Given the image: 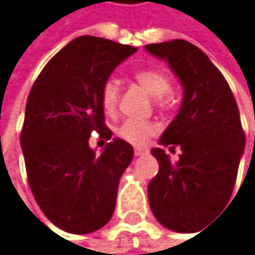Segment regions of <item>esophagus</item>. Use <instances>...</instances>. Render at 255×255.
<instances>
[{"mask_svg": "<svg viewBox=\"0 0 255 255\" xmlns=\"http://www.w3.org/2000/svg\"><path fill=\"white\" fill-rule=\"evenodd\" d=\"M145 154H148V148H145V146H136V148H134V155H136V157L145 155Z\"/></svg>", "mask_w": 255, "mask_h": 255, "instance_id": "obj_1", "label": "esophagus"}]
</instances>
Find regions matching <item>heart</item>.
Listing matches in <instances>:
<instances>
[{
    "mask_svg": "<svg viewBox=\"0 0 255 255\" xmlns=\"http://www.w3.org/2000/svg\"><path fill=\"white\" fill-rule=\"evenodd\" d=\"M134 80L140 87H143L146 92L154 97L160 98V103L163 104H169V90L172 87L171 78L168 77L166 72H163L160 69H142L134 74ZM119 101V87L113 80H109L104 83L101 89V104L106 113L112 115L115 113ZM155 131V127L151 122L146 121H139V119H127L121 124L118 128V134L133 145H143L148 137Z\"/></svg>",
    "mask_w": 255,
    "mask_h": 255,
    "instance_id": "b5f03b06",
    "label": "heart"
}]
</instances>
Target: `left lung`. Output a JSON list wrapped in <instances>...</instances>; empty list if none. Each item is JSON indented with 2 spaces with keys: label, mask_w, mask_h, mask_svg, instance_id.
I'll use <instances>...</instances> for the list:
<instances>
[{
  "label": "left lung",
  "mask_w": 255,
  "mask_h": 255,
  "mask_svg": "<svg viewBox=\"0 0 255 255\" xmlns=\"http://www.w3.org/2000/svg\"><path fill=\"white\" fill-rule=\"evenodd\" d=\"M145 49L165 60L183 86L181 107L158 139L171 151L178 145L181 155L171 163L163 148L151 149L158 174L148 184V201L163 227L184 233L227 206L245 134L228 83L201 49L181 39Z\"/></svg>",
  "instance_id": "left-lung-1"
}]
</instances>
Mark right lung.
Returning <instances> with one entry per match:
<instances>
[{
    "mask_svg": "<svg viewBox=\"0 0 255 255\" xmlns=\"http://www.w3.org/2000/svg\"><path fill=\"white\" fill-rule=\"evenodd\" d=\"M136 51L103 37H77L45 65L30 90L21 131L28 184L43 215L63 231H97L115 212L133 146L113 139L97 154L89 139L94 131L112 137L101 89Z\"/></svg>",
    "mask_w": 255,
    "mask_h": 255,
    "instance_id": "1",
    "label": "right lung"
}]
</instances>
